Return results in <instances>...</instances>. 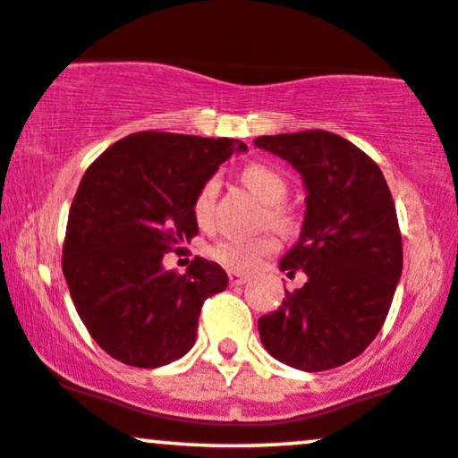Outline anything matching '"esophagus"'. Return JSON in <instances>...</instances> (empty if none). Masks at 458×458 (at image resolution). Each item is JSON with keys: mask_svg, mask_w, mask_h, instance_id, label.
<instances>
[{"mask_svg": "<svg viewBox=\"0 0 458 458\" xmlns=\"http://www.w3.org/2000/svg\"><path fill=\"white\" fill-rule=\"evenodd\" d=\"M228 279H230V285H243L250 277H247V275L236 273V271H230L228 273Z\"/></svg>", "mask_w": 458, "mask_h": 458, "instance_id": "1", "label": "esophagus"}]
</instances>
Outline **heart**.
<instances>
[{
	"label": "heart",
	"mask_w": 458,
	"mask_h": 458,
	"mask_svg": "<svg viewBox=\"0 0 458 458\" xmlns=\"http://www.w3.org/2000/svg\"><path fill=\"white\" fill-rule=\"evenodd\" d=\"M241 179L250 190L256 194L264 205H268L267 215L268 224L273 228L290 233L294 228L296 219L290 207L284 205L285 196H288V179L279 173L271 164L253 162L241 170ZM219 194V179L217 176H208L205 183L200 185L194 198V215L200 224H207L213 217L215 202ZM279 250V241L273 234L262 236H225L211 247V258L224 264L230 271L251 273L260 267L264 258L273 256Z\"/></svg>",
	"instance_id": "1"
}]
</instances>
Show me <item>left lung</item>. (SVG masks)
<instances>
[{"label": "left lung", "mask_w": 458, "mask_h": 458, "mask_svg": "<svg viewBox=\"0 0 458 458\" xmlns=\"http://www.w3.org/2000/svg\"><path fill=\"white\" fill-rule=\"evenodd\" d=\"M253 142L288 159L307 187L301 239L279 264L290 277L302 271L307 282L285 290L282 307L258 319L264 348L302 371L345 365L382 330L403 268L386 179L365 151L333 131Z\"/></svg>", "instance_id": "1"}]
</instances>
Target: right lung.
<instances>
[{
    "mask_svg": "<svg viewBox=\"0 0 458 458\" xmlns=\"http://www.w3.org/2000/svg\"><path fill=\"white\" fill-rule=\"evenodd\" d=\"M245 148L233 139L136 131L82 174L62 268L82 324L119 362L156 369L194 345L202 302L225 290L228 275L198 256L179 275L162 258L198 234V190Z\"/></svg>",
    "mask_w": 458,
    "mask_h": 458,
    "instance_id": "add662e5",
    "label": "right lung"
}]
</instances>
